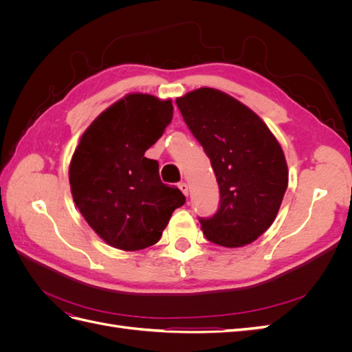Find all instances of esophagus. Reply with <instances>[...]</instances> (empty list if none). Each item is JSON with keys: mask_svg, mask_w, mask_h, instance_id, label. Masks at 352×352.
Segmentation results:
<instances>
[{"mask_svg": "<svg viewBox=\"0 0 352 352\" xmlns=\"http://www.w3.org/2000/svg\"><path fill=\"white\" fill-rule=\"evenodd\" d=\"M179 189L182 190L184 192V195H188V192H189V189H188V184L186 182H180L179 184Z\"/></svg>", "mask_w": 352, "mask_h": 352, "instance_id": "34e87169", "label": "esophagus"}]
</instances>
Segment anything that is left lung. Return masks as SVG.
Returning a JSON list of instances; mask_svg holds the SVG:
<instances>
[{
  "label": "left lung",
  "instance_id": "left-lung-1",
  "mask_svg": "<svg viewBox=\"0 0 352 352\" xmlns=\"http://www.w3.org/2000/svg\"><path fill=\"white\" fill-rule=\"evenodd\" d=\"M204 148L220 189L216 214L199 217L208 241L236 248L267 230L287 188V166L265 123L230 95L199 88L176 100Z\"/></svg>",
  "mask_w": 352,
  "mask_h": 352
}]
</instances>
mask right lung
I'll use <instances>...</instances> for the list:
<instances>
[{
    "label": "right lung",
    "mask_w": 352,
    "mask_h": 352,
    "mask_svg": "<svg viewBox=\"0 0 352 352\" xmlns=\"http://www.w3.org/2000/svg\"><path fill=\"white\" fill-rule=\"evenodd\" d=\"M172 117L170 100L129 94L91 123L74 150L69 170L74 204L114 248L151 247L185 204L176 186L162 182L157 160L145 157Z\"/></svg>",
    "instance_id": "obj_1"
}]
</instances>
